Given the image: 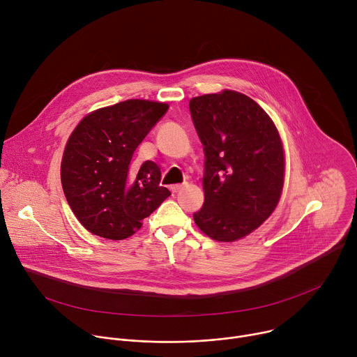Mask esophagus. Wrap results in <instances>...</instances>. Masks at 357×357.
<instances>
[{
  "instance_id": "esophagus-1",
  "label": "esophagus",
  "mask_w": 357,
  "mask_h": 357,
  "mask_svg": "<svg viewBox=\"0 0 357 357\" xmlns=\"http://www.w3.org/2000/svg\"><path fill=\"white\" fill-rule=\"evenodd\" d=\"M186 186V183H178V185H172L171 186V190L174 192V193H176V192H179L181 189H183Z\"/></svg>"
}]
</instances>
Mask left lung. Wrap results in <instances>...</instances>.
Instances as JSON below:
<instances>
[{
	"label": "left lung",
	"instance_id": "1",
	"mask_svg": "<svg viewBox=\"0 0 357 357\" xmlns=\"http://www.w3.org/2000/svg\"><path fill=\"white\" fill-rule=\"evenodd\" d=\"M189 109L206 157L205 202L193 220L216 241H237L278 205L285 179L281 135L259 103L234 90L193 97Z\"/></svg>",
	"mask_w": 357,
	"mask_h": 357
}]
</instances>
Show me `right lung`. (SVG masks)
I'll list each match as a JSON object with an SVG mask.
<instances>
[{"mask_svg": "<svg viewBox=\"0 0 357 357\" xmlns=\"http://www.w3.org/2000/svg\"><path fill=\"white\" fill-rule=\"evenodd\" d=\"M168 107L131 98L89 113L72 131L61 181L72 212L90 233L124 240L171 195L160 186L155 162L131 165L134 151Z\"/></svg>", "mask_w": 357, "mask_h": 357, "instance_id": "add662e5", "label": "right lung"}]
</instances>
